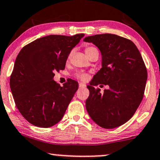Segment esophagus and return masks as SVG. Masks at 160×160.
Masks as SVG:
<instances>
[{
    "mask_svg": "<svg viewBox=\"0 0 160 160\" xmlns=\"http://www.w3.org/2000/svg\"><path fill=\"white\" fill-rule=\"evenodd\" d=\"M86 87L85 84L83 83H79V88H84Z\"/></svg>",
    "mask_w": 160,
    "mask_h": 160,
    "instance_id": "1",
    "label": "esophagus"
}]
</instances>
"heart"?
Segmentation results:
<instances>
[{"instance_id": "1", "label": "heart", "mask_w": 160, "mask_h": 160, "mask_svg": "<svg viewBox=\"0 0 160 160\" xmlns=\"http://www.w3.org/2000/svg\"><path fill=\"white\" fill-rule=\"evenodd\" d=\"M97 50V49L95 48V47H87L85 48V52L87 54V56H88V55L90 54L92 52H93V51H95ZM76 77L77 78H78V79L83 81V82H85V81L88 79V75L85 73V72H76Z\"/></svg>"}]
</instances>
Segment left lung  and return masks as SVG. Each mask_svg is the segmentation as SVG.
I'll use <instances>...</instances> for the list:
<instances>
[{
	"label": "left lung",
	"mask_w": 160,
	"mask_h": 160,
	"mask_svg": "<svg viewBox=\"0 0 160 160\" xmlns=\"http://www.w3.org/2000/svg\"><path fill=\"white\" fill-rule=\"evenodd\" d=\"M84 41L95 44L102 56V68L87 86L86 109L100 127H119L133 116L143 98L148 72L142 57L134 43L114 34L92 35ZM98 84L109 88L102 94L94 88Z\"/></svg>",
	"instance_id": "obj_1"
}]
</instances>
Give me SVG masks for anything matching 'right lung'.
<instances>
[{
	"mask_svg": "<svg viewBox=\"0 0 160 160\" xmlns=\"http://www.w3.org/2000/svg\"><path fill=\"white\" fill-rule=\"evenodd\" d=\"M84 35H47L26 45L18 55L11 91L19 112L32 125L50 128L62 119L78 83L69 79L61 87L53 80L54 72L64 70L69 54Z\"/></svg>",
	"mask_w": 160,
	"mask_h": 160,
	"instance_id": "obj_1",
	"label": "right lung"
}]
</instances>
